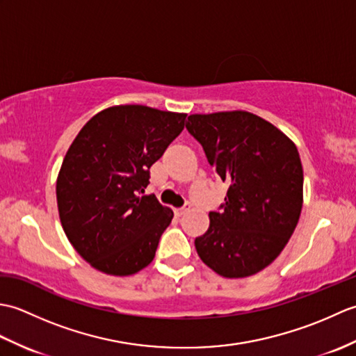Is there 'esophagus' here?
<instances>
[{
    "label": "esophagus",
    "instance_id": "obj_1",
    "mask_svg": "<svg viewBox=\"0 0 356 356\" xmlns=\"http://www.w3.org/2000/svg\"><path fill=\"white\" fill-rule=\"evenodd\" d=\"M190 208H191L190 203H185V207H182V208L176 209V211H174V213H176L177 216H184V214L186 213V211H190Z\"/></svg>",
    "mask_w": 356,
    "mask_h": 356
}]
</instances>
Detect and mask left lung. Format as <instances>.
I'll list each match as a JSON object with an SVG mask.
<instances>
[{
	"instance_id": "obj_1",
	"label": "left lung",
	"mask_w": 356,
	"mask_h": 356,
	"mask_svg": "<svg viewBox=\"0 0 356 356\" xmlns=\"http://www.w3.org/2000/svg\"><path fill=\"white\" fill-rule=\"evenodd\" d=\"M186 130L229 185L222 213L194 241L202 261L226 278L260 272L283 251L303 207V166L287 136L249 111L188 116Z\"/></svg>"
}]
</instances>
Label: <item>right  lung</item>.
<instances>
[{"label":"right lung","mask_w":356,"mask_h":356,"mask_svg":"<svg viewBox=\"0 0 356 356\" xmlns=\"http://www.w3.org/2000/svg\"><path fill=\"white\" fill-rule=\"evenodd\" d=\"M185 113L115 105L82 127L56 180L59 218L76 252L108 275L153 261L172 211L142 195L149 168L182 133Z\"/></svg>","instance_id":"add662e5"}]
</instances>
